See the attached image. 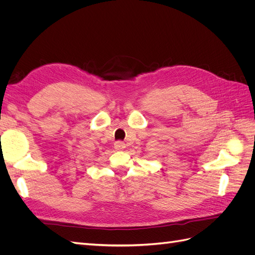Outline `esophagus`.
<instances>
[{
  "label": "esophagus",
  "mask_w": 255,
  "mask_h": 255,
  "mask_svg": "<svg viewBox=\"0 0 255 255\" xmlns=\"http://www.w3.org/2000/svg\"><path fill=\"white\" fill-rule=\"evenodd\" d=\"M125 148H126V143L123 142V141H116L115 142V149L122 150V149H125Z\"/></svg>",
  "instance_id": "obj_1"
}]
</instances>
